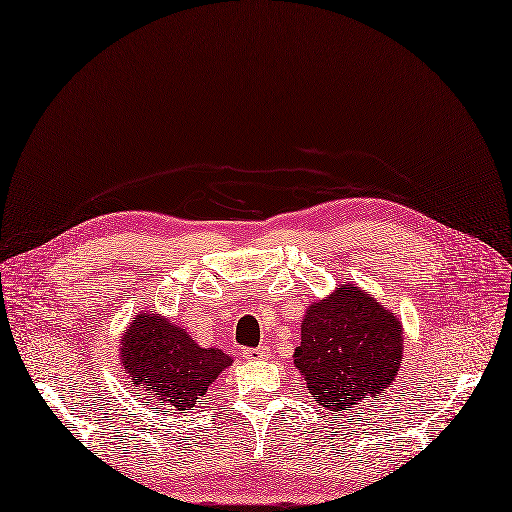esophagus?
<instances>
[{
	"instance_id": "34e87169",
	"label": "esophagus",
	"mask_w": 512,
	"mask_h": 512,
	"mask_svg": "<svg viewBox=\"0 0 512 512\" xmlns=\"http://www.w3.org/2000/svg\"><path fill=\"white\" fill-rule=\"evenodd\" d=\"M243 356L248 360H269L271 358V350L266 346H258V348H246L243 350Z\"/></svg>"
}]
</instances>
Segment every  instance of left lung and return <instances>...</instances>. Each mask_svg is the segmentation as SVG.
Listing matches in <instances>:
<instances>
[{"mask_svg":"<svg viewBox=\"0 0 512 512\" xmlns=\"http://www.w3.org/2000/svg\"><path fill=\"white\" fill-rule=\"evenodd\" d=\"M402 342L394 312L367 291L342 285L308 308L294 364L308 394L337 417L362 398L385 394L400 369Z\"/></svg>","mask_w":512,"mask_h":512,"instance_id":"8db88e82","label":"left lung"}]
</instances>
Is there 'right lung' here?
Here are the masks:
<instances>
[{
    "label": "right lung",
    "mask_w": 512,
    "mask_h": 512,
    "mask_svg": "<svg viewBox=\"0 0 512 512\" xmlns=\"http://www.w3.org/2000/svg\"><path fill=\"white\" fill-rule=\"evenodd\" d=\"M120 358L137 392L170 410H193L208 385L233 362L223 350L200 348L185 329L139 314L120 339Z\"/></svg>",
    "instance_id": "right-lung-1"
}]
</instances>
